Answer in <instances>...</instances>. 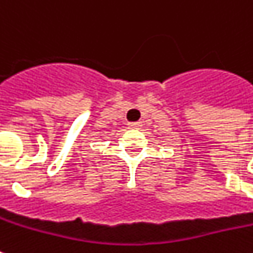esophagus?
I'll list each match as a JSON object with an SVG mask.
<instances>
[{
  "mask_svg": "<svg viewBox=\"0 0 253 253\" xmlns=\"http://www.w3.org/2000/svg\"><path fill=\"white\" fill-rule=\"evenodd\" d=\"M127 126H128V128H140L143 125H142V122L139 121V122H128V125H127Z\"/></svg>",
  "mask_w": 253,
  "mask_h": 253,
  "instance_id": "obj_1",
  "label": "esophagus"
}]
</instances>
